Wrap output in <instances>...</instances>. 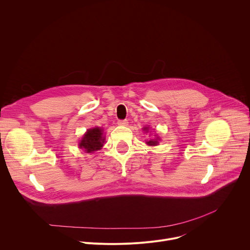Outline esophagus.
I'll return each mask as SVG.
<instances>
[{
    "instance_id": "34e87169",
    "label": "esophagus",
    "mask_w": 250,
    "mask_h": 250,
    "mask_svg": "<svg viewBox=\"0 0 250 250\" xmlns=\"http://www.w3.org/2000/svg\"><path fill=\"white\" fill-rule=\"evenodd\" d=\"M118 125L120 126H127L128 125V121L125 119V120H119L118 121Z\"/></svg>"
}]
</instances>
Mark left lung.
<instances>
[{"label": "left lung", "instance_id": "1", "mask_svg": "<svg viewBox=\"0 0 250 250\" xmlns=\"http://www.w3.org/2000/svg\"><path fill=\"white\" fill-rule=\"evenodd\" d=\"M145 130H147V128H145ZM146 144L149 145V146H154V145H157L158 142H157V140L155 139V140H150V141L146 142Z\"/></svg>", "mask_w": 250, "mask_h": 250}]
</instances>
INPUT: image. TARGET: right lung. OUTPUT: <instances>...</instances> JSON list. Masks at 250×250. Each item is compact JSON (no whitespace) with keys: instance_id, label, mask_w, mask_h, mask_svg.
I'll return each mask as SVG.
<instances>
[{"instance_id":"1","label":"right lung","mask_w":250,"mask_h":250,"mask_svg":"<svg viewBox=\"0 0 250 250\" xmlns=\"http://www.w3.org/2000/svg\"><path fill=\"white\" fill-rule=\"evenodd\" d=\"M103 136V130L99 127L90 129L82 138V141L79 144L81 148H84L87 152H93L98 149H101L104 146V139Z\"/></svg>"}]
</instances>
